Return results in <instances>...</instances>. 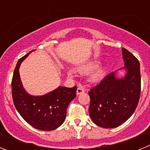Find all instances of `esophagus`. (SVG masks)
<instances>
[{
  "label": "esophagus",
  "instance_id": "34e87169",
  "mask_svg": "<svg viewBox=\"0 0 150 150\" xmlns=\"http://www.w3.org/2000/svg\"><path fill=\"white\" fill-rule=\"evenodd\" d=\"M84 91H85L84 87L82 86H78L77 90H76V94H77V95H80V94L83 93Z\"/></svg>",
  "mask_w": 150,
  "mask_h": 150
}]
</instances>
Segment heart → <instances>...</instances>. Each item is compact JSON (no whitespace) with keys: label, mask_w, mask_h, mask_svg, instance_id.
<instances>
[{"label":"heart","mask_w":150,"mask_h":150,"mask_svg":"<svg viewBox=\"0 0 150 150\" xmlns=\"http://www.w3.org/2000/svg\"><path fill=\"white\" fill-rule=\"evenodd\" d=\"M97 67H98V64H90V65H88L86 66V67H82V68H80V70L79 71H81V72L83 73H86V72H89V71H93V70H95V68H97ZM68 76H70V77H73L74 76V74H73V72H71V71H69L68 72ZM100 76V74H96L94 75L93 77L95 78V79H97V78H98Z\"/></svg>","instance_id":"heart-1"}]
</instances>
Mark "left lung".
I'll return each instance as SVG.
<instances>
[{
  "label": "left lung",
  "instance_id": "1",
  "mask_svg": "<svg viewBox=\"0 0 150 150\" xmlns=\"http://www.w3.org/2000/svg\"><path fill=\"white\" fill-rule=\"evenodd\" d=\"M122 58L127 74L117 79L115 72L104 76L90 88L88 112L94 123L104 128L120 126L128 120L137 108L140 96V63L126 49L122 48Z\"/></svg>",
  "mask_w": 150,
  "mask_h": 150
}]
</instances>
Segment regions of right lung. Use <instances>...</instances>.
I'll use <instances>...</instances> for the list:
<instances>
[{
	"mask_svg": "<svg viewBox=\"0 0 150 150\" xmlns=\"http://www.w3.org/2000/svg\"><path fill=\"white\" fill-rule=\"evenodd\" d=\"M30 52L17 62L12 79V96L15 107L24 120L41 131H52L62 125L67 115V108L76 97V88L59 86L43 96H31L24 89L18 68Z\"/></svg>",
	"mask_w": 150,
	"mask_h": 150,
	"instance_id": "add662e5",
	"label": "right lung"
}]
</instances>
